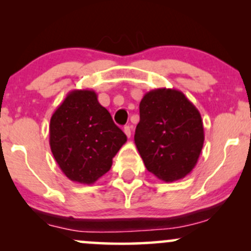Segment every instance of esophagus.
Returning <instances> with one entry per match:
<instances>
[{"instance_id":"esophagus-1","label":"esophagus","mask_w":251,"mask_h":251,"mask_svg":"<svg viewBox=\"0 0 251 251\" xmlns=\"http://www.w3.org/2000/svg\"><path fill=\"white\" fill-rule=\"evenodd\" d=\"M124 132H125V134L127 135L128 138L131 137V127H129L128 125H127V126H125V127H124Z\"/></svg>"}]
</instances>
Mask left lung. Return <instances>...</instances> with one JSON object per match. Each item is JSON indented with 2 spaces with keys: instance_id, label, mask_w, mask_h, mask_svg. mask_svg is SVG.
Returning a JSON list of instances; mask_svg holds the SVG:
<instances>
[{
  "instance_id": "8db88e82",
  "label": "left lung",
  "mask_w": 251,
  "mask_h": 251,
  "mask_svg": "<svg viewBox=\"0 0 251 251\" xmlns=\"http://www.w3.org/2000/svg\"><path fill=\"white\" fill-rule=\"evenodd\" d=\"M134 143L149 172L171 183L194 170L204 144V127L196 106L174 88L148 92L139 103Z\"/></svg>"
}]
</instances>
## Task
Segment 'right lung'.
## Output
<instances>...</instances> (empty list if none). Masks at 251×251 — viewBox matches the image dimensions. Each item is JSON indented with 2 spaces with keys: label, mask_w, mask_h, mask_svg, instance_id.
Instances as JSON below:
<instances>
[{
  "label": "right lung",
  "mask_w": 251,
  "mask_h": 251,
  "mask_svg": "<svg viewBox=\"0 0 251 251\" xmlns=\"http://www.w3.org/2000/svg\"><path fill=\"white\" fill-rule=\"evenodd\" d=\"M126 140L93 89L71 91L50 118L51 153L63 175L76 183H96Z\"/></svg>",
  "instance_id": "right-lung-1"
}]
</instances>
